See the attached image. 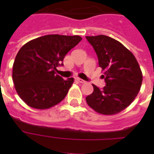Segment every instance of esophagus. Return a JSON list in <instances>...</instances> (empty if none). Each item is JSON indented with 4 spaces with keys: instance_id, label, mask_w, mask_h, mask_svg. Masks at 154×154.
Here are the masks:
<instances>
[{
    "instance_id": "34e87169",
    "label": "esophagus",
    "mask_w": 154,
    "mask_h": 154,
    "mask_svg": "<svg viewBox=\"0 0 154 154\" xmlns=\"http://www.w3.org/2000/svg\"><path fill=\"white\" fill-rule=\"evenodd\" d=\"M77 82H80V83H82V84H83V83H85V81L81 79V78H77Z\"/></svg>"
}]
</instances>
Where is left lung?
I'll use <instances>...</instances> for the list:
<instances>
[{"instance_id": "left-lung-1", "label": "left lung", "mask_w": 154, "mask_h": 154, "mask_svg": "<svg viewBox=\"0 0 154 154\" xmlns=\"http://www.w3.org/2000/svg\"><path fill=\"white\" fill-rule=\"evenodd\" d=\"M98 57L106 83L102 89L95 85L86 102L103 115L117 114L136 98L142 83V72L134 55L117 40L98 35L86 37Z\"/></svg>"}]
</instances>
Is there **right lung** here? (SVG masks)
Wrapping results in <instances>:
<instances>
[{"label":"right lung","mask_w":154,"mask_h":154,"mask_svg":"<svg viewBox=\"0 0 154 154\" xmlns=\"http://www.w3.org/2000/svg\"><path fill=\"white\" fill-rule=\"evenodd\" d=\"M80 36L45 35L24 45L16 56L13 81L17 94L29 106L46 109L57 105L67 95L74 79L64 80L56 73L57 67Z\"/></svg>","instance_id":"right-lung-1"}]
</instances>
